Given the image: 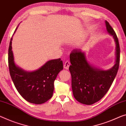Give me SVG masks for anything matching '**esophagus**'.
<instances>
[{
    "mask_svg": "<svg viewBox=\"0 0 126 126\" xmlns=\"http://www.w3.org/2000/svg\"><path fill=\"white\" fill-rule=\"evenodd\" d=\"M70 65V63L69 61H66L64 63V65H63V68L66 70H68L69 68Z\"/></svg>",
    "mask_w": 126,
    "mask_h": 126,
    "instance_id": "34e87169",
    "label": "esophagus"
}]
</instances>
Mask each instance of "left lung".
I'll use <instances>...</instances> for the list:
<instances>
[{
  "label": "left lung",
  "instance_id": "obj_1",
  "mask_svg": "<svg viewBox=\"0 0 126 126\" xmlns=\"http://www.w3.org/2000/svg\"><path fill=\"white\" fill-rule=\"evenodd\" d=\"M105 22L106 31L115 44V62L111 68L104 70L94 66L87 60L86 52L80 49L73 50L70 55L73 94L75 99L83 104L92 105L101 100L109 90L119 68L118 39L109 23L107 21Z\"/></svg>",
  "mask_w": 126,
  "mask_h": 126
}]
</instances>
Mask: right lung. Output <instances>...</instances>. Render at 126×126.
<instances>
[{"label":"right lung","mask_w":126,"mask_h":126,"mask_svg":"<svg viewBox=\"0 0 126 126\" xmlns=\"http://www.w3.org/2000/svg\"><path fill=\"white\" fill-rule=\"evenodd\" d=\"M12 37L8 51V63L9 73L15 87L27 101L35 104H43L53 95L54 81L63 69V61L60 59L51 60L35 70H25L15 63L12 50Z\"/></svg>","instance_id":"add662e5"}]
</instances>
